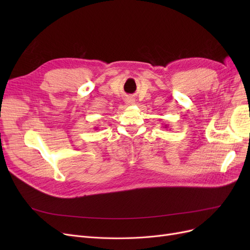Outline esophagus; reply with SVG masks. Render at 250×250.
Returning a JSON list of instances; mask_svg holds the SVG:
<instances>
[{
  "mask_svg": "<svg viewBox=\"0 0 250 250\" xmlns=\"http://www.w3.org/2000/svg\"><path fill=\"white\" fill-rule=\"evenodd\" d=\"M126 104H128V105H132V104H134V99H133V98H131V97H128L127 99H126Z\"/></svg>",
  "mask_w": 250,
  "mask_h": 250,
  "instance_id": "obj_1",
  "label": "esophagus"
}]
</instances>
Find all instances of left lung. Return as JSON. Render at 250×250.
I'll use <instances>...</instances> for the list:
<instances>
[{"label": "left lung", "mask_w": 250, "mask_h": 250, "mask_svg": "<svg viewBox=\"0 0 250 250\" xmlns=\"http://www.w3.org/2000/svg\"><path fill=\"white\" fill-rule=\"evenodd\" d=\"M165 128H168V126H167V125H165Z\"/></svg>", "instance_id": "left-lung-1"}]
</instances>
